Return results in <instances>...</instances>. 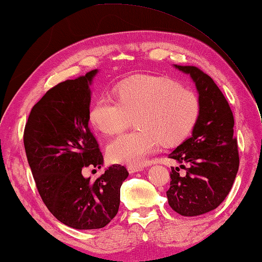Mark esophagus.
<instances>
[{
    "label": "esophagus",
    "instance_id": "34e87169",
    "mask_svg": "<svg viewBox=\"0 0 262 262\" xmlns=\"http://www.w3.org/2000/svg\"><path fill=\"white\" fill-rule=\"evenodd\" d=\"M144 167L143 166H130L127 167V170L130 173H135V172H138V171H143L144 170Z\"/></svg>",
    "mask_w": 262,
    "mask_h": 262
}]
</instances>
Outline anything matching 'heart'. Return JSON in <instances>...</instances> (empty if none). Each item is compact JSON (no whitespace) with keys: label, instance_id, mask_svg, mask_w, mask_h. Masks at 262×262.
<instances>
[{"label":"heart","instance_id":"heart-1","mask_svg":"<svg viewBox=\"0 0 262 262\" xmlns=\"http://www.w3.org/2000/svg\"><path fill=\"white\" fill-rule=\"evenodd\" d=\"M139 130L125 134L108 146V157L126 166L144 164L162 141L172 144L189 134L199 115L196 95L162 77L136 76L116 86V95L103 94L90 110V122L104 135L125 128L136 115Z\"/></svg>","mask_w":262,"mask_h":262}]
</instances>
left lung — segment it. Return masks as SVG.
I'll return each mask as SVG.
<instances>
[{
	"mask_svg": "<svg viewBox=\"0 0 262 262\" xmlns=\"http://www.w3.org/2000/svg\"><path fill=\"white\" fill-rule=\"evenodd\" d=\"M173 68L193 80L199 100V115L190 138L169 154L185 168H171L169 206L183 216H198L221 205L235 181L239 157L233 138V115L222 92L208 75L195 67Z\"/></svg>",
	"mask_w": 262,
	"mask_h": 262,
	"instance_id": "left-lung-1",
	"label": "left lung"
}]
</instances>
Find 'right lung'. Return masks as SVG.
<instances>
[{"label": "right lung", "mask_w": 262, "mask_h": 262, "mask_svg": "<svg viewBox=\"0 0 262 262\" xmlns=\"http://www.w3.org/2000/svg\"><path fill=\"white\" fill-rule=\"evenodd\" d=\"M92 70L53 87L32 108L24 132L27 161L49 212L66 226L90 230L116 216L128 172L113 164L94 182L86 167L101 168L103 157L89 127Z\"/></svg>", "instance_id": "right-lung-1"}]
</instances>
